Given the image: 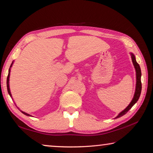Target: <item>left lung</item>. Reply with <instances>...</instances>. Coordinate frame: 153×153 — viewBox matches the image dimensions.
I'll list each match as a JSON object with an SVG mask.
<instances>
[{
    "label": "left lung",
    "mask_w": 153,
    "mask_h": 153,
    "mask_svg": "<svg viewBox=\"0 0 153 153\" xmlns=\"http://www.w3.org/2000/svg\"><path fill=\"white\" fill-rule=\"evenodd\" d=\"M131 56V59H132V62L133 65L134 67V69H135V71H136V88H135V92H134V96L132 101H131V103L129 105L125 108L123 111L119 113V114L116 117V118H119L121 117L123 115H124L126 114V113L128 112V111L129 110L131 107H132L134 104H135L137 101L139 100V97L140 95V93H141V89H142V84H141V81H140V77H141V70H140V65H139L138 63L137 62L136 59H135V56L133 54V53H130Z\"/></svg>",
    "instance_id": "8db88e82"
}]
</instances>
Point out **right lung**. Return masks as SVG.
Returning <instances> with one entry per match:
<instances>
[{
  "label": "right lung",
  "instance_id": "obj_1",
  "mask_svg": "<svg viewBox=\"0 0 153 153\" xmlns=\"http://www.w3.org/2000/svg\"><path fill=\"white\" fill-rule=\"evenodd\" d=\"M13 63H14V61L12 62V64H11V65H10V68H9V70H8V76H7V90H8V94L10 95V97H12V94H11V92H10V87H9V78H10V68H12V66H13ZM12 99H13V97H12ZM18 108H19V107H18ZM19 109H20L19 108ZM21 112H22L23 114H25V115H27V116H30V117H32V115H30V114H28V113H25V112H24V111H21V110H20Z\"/></svg>",
  "mask_w": 153,
  "mask_h": 153
}]
</instances>
